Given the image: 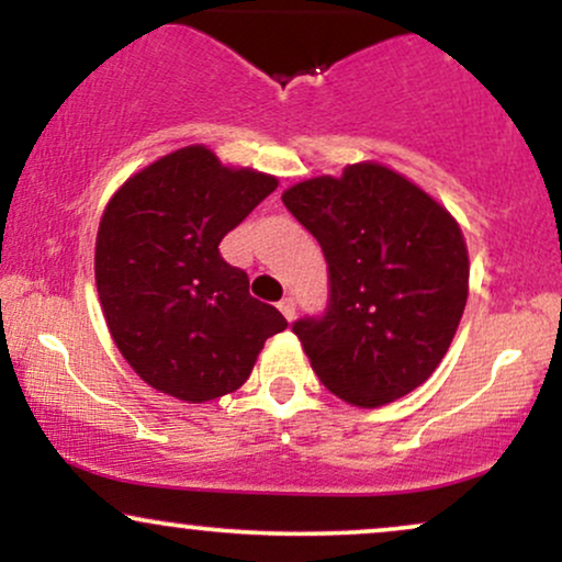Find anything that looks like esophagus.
I'll list each match as a JSON object with an SVG mask.
<instances>
[{"label": "esophagus", "mask_w": 562, "mask_h": 562, "mask_svg": "<svg viewBox=\"0 0 562 562\" xmlns=\"http://www.w3.org/2000/svg\"><path fill=\"white\" fill-rule=\"evenodd\" d=\"M277 306H280L282 317H285V319H293L295 317V299H293V295H285V299L277 303Z\"/></svg>", "instance_id": "obj_1"}]
</instances>
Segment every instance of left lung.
Segmentation results:
<instances>
[{
    "mask_svg": "<svg viewBox=\"0 0 562 562\" xmlns=\"http://www.w3.org/2000/svg\"><path fill=\"white\" fill-rule=\"evenodd\" d=\"M282 203L327 261L325 312L293 322L325 389L357 406L415 391L465 312L470 263L454 218L378 164L290 187Z\"/></svg>",
    "mask_w": 562,
    "mask_h": 562,
    "instance_id": "1",
    "label": "left lung"
}]
</instances>
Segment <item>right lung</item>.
<instances>
[{"label":"right lung","instance_id":"add662e5","mask_svg":"<svg viewBox=\"0 0 562 562\" xmlns=\"http://www.w3.org/2000/svg\"><path fill=\"white\" fill-rule=\"evenodd\" d=\"M274 190V177L227 169L195 145L134 173L108 203L97 293L115 346L153 389L192 404L224 396L248 380L263 340L288 327L218 254Z\"/></svg>","mask_w":562,"mask_h":562}]
</instances>
